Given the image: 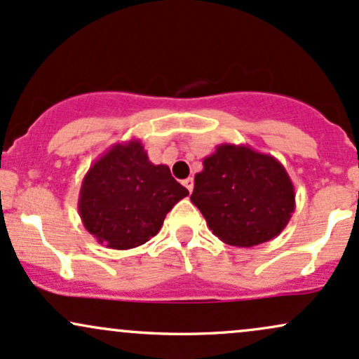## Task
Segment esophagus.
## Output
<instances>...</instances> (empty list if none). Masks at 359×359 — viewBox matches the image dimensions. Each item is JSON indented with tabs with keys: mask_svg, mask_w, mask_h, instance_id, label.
I'll return each mask as SVG.
<instances>
[{
	"mask_svg": "<svg viewBox=\"0 0 359 359\" xmlns=\"http://www.w3.org/2000/svg\"><path fill=\"white\" fill-rule=\"evenodd\" d=\"M182 184H184V187L187 189L189 192H192V191H194V179H192V177H189V179L182 180Z\"/></svg>",
	"mask_w": 359,
	"mask_h": 359,
	"instance_id": "34e87169",
	"label": "esophagus"
}]
</instances>
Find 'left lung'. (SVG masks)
<instances>
[{
    "label": "left lung",
    "mask_w": 359,
    "mask_h": 359,
    "mask_svg": "<svg viewBox=\"0 0 359 359\" xmlns=\"http://www.w3.org/2000/svg\"><path fill=\"white\" fill-rule=\"evenodd\" d=\"M203 165L191 201L222 243L251 248L285 229L295 211V189L275 156L221 143Z\"/></svg>",
    "instance_id": "1"
}]
</instances>
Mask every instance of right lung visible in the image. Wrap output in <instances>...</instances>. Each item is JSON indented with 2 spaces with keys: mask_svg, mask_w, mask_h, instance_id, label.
I'll use <instances>...</instances> for the list:
<instances>
[{
  "mask_svg": "<svg viewBox=\"0 0 359 359\" xmlns=\"http://www.w3.org/2000/svg\"><path fill=\"white\" fill-rule=\"evenodd\" d=\"M189 196L167 165H155L140 140L116 143L84 175L82 224L106 248H137L155 236L167 212Z\"/></svg>",
  "mask_w": 359,
  "mask_h": 359,
  "instance_id": "1",
  "label": "right lung"
}]
</instances>
